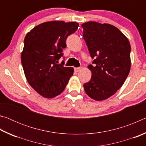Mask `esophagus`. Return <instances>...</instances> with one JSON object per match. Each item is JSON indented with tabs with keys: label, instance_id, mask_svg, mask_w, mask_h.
Masks as SVG:
<instances>
[{
	"label": "esophagus",
	"instance_id": "34e87169",
	"mask_svg": "<svg viewBox=\"0 0 146 146\" xmlns=\"http://www.w3.org/2000/svg\"><path fill=\"white\" fill-rule=\"evenodd\" d=\"M82 70V68H75V72H78Z\"/></svg>",
	"mask_w": 146,
	"mask_h": 146
}]
</instances>
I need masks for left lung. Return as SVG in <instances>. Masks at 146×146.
Returning <instances> with one entry per match:
<instances>
[{
    "instance_id": "1",
    "label": "left lung",
    "mask_w": 146,
    "mask_h": 146,
    "mask_svg": "<svg viewBox=\"0 0 146 146\" xmlns=\"http://www.w3.org/2000/svg\"><path fill=\"white\" fill-rule=\"evenodd\" d=\"M83 37L94 66L90 82L84 84L86 93L92 99L104 100L122 87L129 75L131 45L128 38L115 26L89 21L82 24Z\"/></svg>"
}]
</instances>
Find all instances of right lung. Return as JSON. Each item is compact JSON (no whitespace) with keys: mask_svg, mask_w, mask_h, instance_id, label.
Masks as SVG:
<instances>
[{"mask_svg":"<svg viewBox=\"0 0 146 146\" xmlns=\"http://www.w3.org/2000/svg\"><path fill=\"white\" fill-rule=\"evenodd\" d=\"M78 27L75 22H46L33 28L24 38L21 61L26 80L44 98L60 95L73 75L74 69L64 67L58 60L66 40Z\"/></svg>","mask_w":146,"mask_h":146,"instance_id":"add662e5","label":"right lung"}]
</instances>
